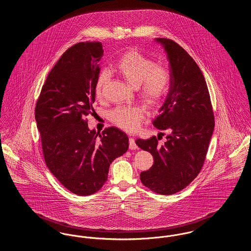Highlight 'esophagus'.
<instances>
[{
  "instance_id": "1",
  "label": "esophagus",
  "mask_w": 251,
  "mask_h": 251,
  "mask_svg": "<svg viewBox=\"0 0 251 251\" xmlns=\"http://www.w3.org/2000/svg\"><path fill=\"white\" fill-rule=\"evenodd\" d=\"M129 148H130V150H136L137 149V145L135 143L134 139L131 138V137L129 138Z\"/></svg>"
}]
</instances>
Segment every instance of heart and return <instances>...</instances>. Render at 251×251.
I'll return each instance as SVG.
<instances>
[{"mask_svg":"<svg viewBox=\"0 0 251 251\" xmlns=\"http://www.w3.org/2000/svg\"><path fill=\"white\" fill-rule=\"evenodd\" d=\"M115 70L133 87L140 88L145 102L150 105L159 104L167 95L170 88V73L165 67L155 66V62L136 50H130L122 54L115 64ZM108 74L100 72L97 78L95 94L102 96L107 83ZM110 120L120 129L136 131L143 119V112L138 107L115 108L109 114Z\"/></svg>","mask_w":251,"mask_h":251,"instance_id":"obj_1","label":"heart"}]
</instances>
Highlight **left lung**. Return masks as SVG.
I'll return each instance as SVG.
<instances>
[{"label":"left lung","instance_id":"1","mask_svg":"<svg viewBox=\"0 0 251 251\" xmlns=\"http://www.w3.org/2000/svg\"><path fill=\"white\" fill-rule=\"evenodd\" d=\"M169 61L170 88L152 124L169 132L164 144L152 136L136 145L153 156V165L140 173L144 185L161 195L185 188L201 170L215 128L207 84L195 60L178 43L156 38Z\"/></svg>","mask_w":251,"mask_h":251}]
</instances>
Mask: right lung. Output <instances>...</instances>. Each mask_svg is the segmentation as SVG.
<instances>
[{
  "instance_id": "1",
  "label": "right lung",
  "mask_w": 251,
  "mask_h": 251,
  "mask_svg": "<svg viewBox=\"0 0 251 251\" xmlns=\"http://www.w3.org/2000/svg\"><path fill=\"white\" fill-rule=\"evenodd\" d=\"M102 55L100 42L68 49L49 73L35 110L47 167L78 196L99 191L111 163L129 148L128 136L120 129L109 127L100 134L87 125Z\"/></svg>"
}]
</instances>
